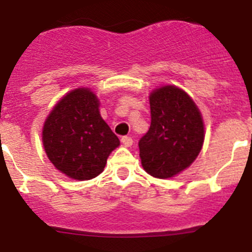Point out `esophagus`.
<instances>
[{
  "label": "esophagus",
  "mask_w": 252,
  "mask_h": 252,
  "mask_svg": "<svg viewBox=\"0 0 252 252\" xmlns=\"http://www.w3.org/2000/svg\"><path fill=\"white\" fill-rule=\"evenodd\" d=\"M121 142L124 144V146H126V148H128V146H131L133 144L132 137H130V136H122Z\"/></svg>",
  "instance_id": "34e87169"
}]
</instances>
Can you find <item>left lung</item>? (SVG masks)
I'll return each mask as SVG.
<instances>
[{"instance_id": "8db88e82", "label": "left lung", "mask_w": 252, "mask_h": 252, "mask_svg": "<svg viewBox=\"0 0 252 252\" xmlns=\"http://www.w3.org/2000/svg\"><path fill=\"white\" fill-rule=\"evenodd\" d=\"M150 128L139 141L141 164L155 178H171L198 157L204 140L203 120L193 99L174 86L150 94Z\"/></svg>"}]
</instances>
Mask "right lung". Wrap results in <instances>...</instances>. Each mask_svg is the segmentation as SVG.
Listing matches in <instances>:
<instances>
[{"mask_svg":"<svg viewBox=\"0 0 252 252\" xmlns=\"http://www.w3.org/2000/svg\"><path fill=\"white\" fill-rule=\"evenodd\" d=\"M98 107L93 92L78 88L58 102L44 125L49 160L72 179L88 180L101 174L111 151L120 145Z\"/></svg>","mask_w":252,"mask_h":252,"instance_id":"add662e5","label":"right lung"}]
</instances>
